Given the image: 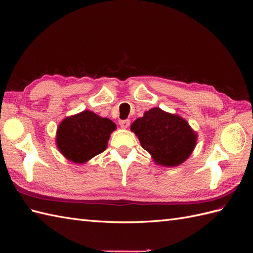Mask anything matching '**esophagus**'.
I'll use <instances>...</instances> for the list:
<instances>
[{"mask_svg":"<svg viewBox=\"0 0 253 253\" xmlns=\"http://www.w3.org/2000/svg\"><path fill=\"white\" fill-rule=\"evenodd\" d=\"M129 124H131V121H129L128 119L120 120V121H119V125H120L121 128H127V127L129 126Z\"/></svg>","mask_w":253,"mask_h":253,"instance_id":"esophagus-1","label":"esophagus"}]
</instances>
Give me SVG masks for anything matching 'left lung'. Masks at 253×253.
<instances>
[{
    "label": "left lung",
    "mask_w": 253,
    "mask_h": 253,
    "mask_svg": "<svg viewBox=\"0 0 253 253\" xmlns=\"http://www.w3.org/2000/svg\"><path fill=\"white\" fill-rule=\"evenodd\" d=\"M131 131L155 164L163 167H177L185 163L197 142V133L186 119L159 108L144 112L131 125Z\"/></svg>",
    "instance_id": "1"
}]
</instances>
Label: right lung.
Wrapping results in <instances>:
<instances>
[{"label": "right lung", "mask_w": 253, "mask_h": 253, "mask_svg": "<svg viewBox=\"0 0 253 253\" xmlns=\"http://www.w3.org/2000/svg\"><path fill=\"white\" fill-rule=\"evenodd\" d=\"M116 125L91 111L72 115L60 122L56 133L57 148L67 160L82 165L108 148Z\"/></svg>", "instance_id": "obj_1"}]
</instances>
